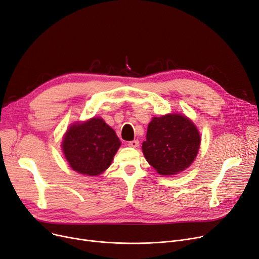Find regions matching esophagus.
Here are the masks:
<instances>
[{"label":"esophagus","mask_w":259,"mask_h":259,"mask_svg":"<svg viewBox=\"0 0 259 259\" xmlns=\"http://www.w3.org/2000/svg\"><path fill=\"white\" fill-rule=\"evenodd\" d=\"M139 145H140V142L137 141V140L131 141V142L128 143V146H130V147H132V148H138Z\"/></svg>","instance_id":"1"}]
</instances>
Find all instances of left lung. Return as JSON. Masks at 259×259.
Wrapping results in <instances>:
<instances>
[{
  "label": "left lung",
  "mask_w": 259,
  "mask_h": 259,
  "mask_svg": "<svg viewBox=\"0 0 259 259\" xmlns=\"http://www.w3.org/2000/svg\"><path fill=\"white\" fill-rule=\"evenodd\" d=\"M200 142V133L193 120L174 113L151 119L142 149L157 174L172 176L194 162Z\"/></svg>",
  "instance_id": "obj_1"
}]
</instances>
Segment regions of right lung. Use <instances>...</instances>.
<instances>
[{"label":"right lung","instance_id":"obj_1","mask_svg":"<svg viewBox=\"0 0 259 259\" xmlns=\"http://www.w3.org/2000/svg\"><path fill=\"white\" fill-rule=\"evenodd\" d=\"M61 146L73 170L94 177L103 174L111 165L120 141L103 118L93 117L71 125Z\"/></svg>","mask_w":259,"mask_h":259}]
</instances>
